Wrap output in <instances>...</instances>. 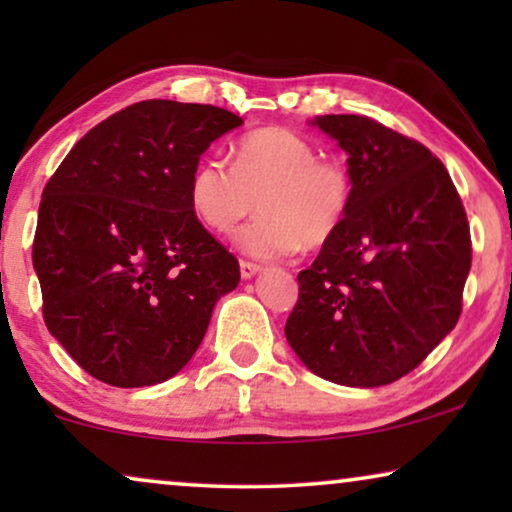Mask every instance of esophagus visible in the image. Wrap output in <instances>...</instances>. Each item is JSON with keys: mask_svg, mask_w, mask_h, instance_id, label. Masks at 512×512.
<instances>
[{"mask_svg": "<svg viewBox=\"0 0 512 512\" xmlns=\"http://www.w3.org/2000/svg\"><path fill=\"white\" fill-rule=\"evenodd\" d=\"M256 272H261V265L251 263V261H240V275H242V279H251V277L256 275Z\"/></svg>", "mask_w": 512, "mask_h": 512, "instance_id": "esophagus-1", "label": "esophagus"}]
</instances>
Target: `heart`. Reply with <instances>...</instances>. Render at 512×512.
Masks as SVG:
<instances>
[{
    "label": "heart",
    "mask_w": 512,
    "mask_h": 512,
    "mask_svg": "<svg viewBox=\"0 0 512 512\" xmlns=\"http://www.w3.org/2000/svg\"><path fill=\"white\" fill-rule=\"evenodd\" d=\"M256 200L261 216L235 235L237 247L256 258H286L333 240L352 205V179L286 128L251 130L230 149V167L207 158L191 174L188 202L212 233H230Z\"/></svg>",
    "instance_id": "1"
}]
</instances>
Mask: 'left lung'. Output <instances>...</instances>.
<instances>
[{
    "instance_id": "obj_1",
    "label": "left lung",
    "mask_w": 512,
    "mask_h": 512,
    "mask_svg": "<svg viewBox=\"0 0 512 512\" xmlns=\"http://www.w3.org/2000/svg\"><path fill=\"white\" fill-rule=\"evenodd\" d=\"M312 125L347 153L352 205L298 275L284 335L314 375L382 387L415 370L457 326L471 230L445 165L368 116Z\"/></svg>"
}]
</instances>
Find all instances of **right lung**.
<instances>
[{
  "label": "right lung",
  "instance_id": "add662e5",
  "mask_svg": "<svg viewBox=\"0 0 512 512\" xmlns=\"http://www.w3.org/2000/svg\"><path fill=\"white\" fill-rule=\"evenodd\" d=\"M242 118L212 104L146 100L86 132L44 188L32 263L44 321L111 387L179 373L240 263L202 228L191 174Z\"/></svg>",
  "mask_w": 512,
  "mask_h": 512
}]
</instances>
